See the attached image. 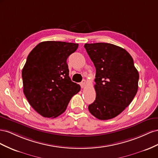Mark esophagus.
<instances>
[{
    "mask_svg": "<svg viewBox=\"0 0 158 158\" xmlns=\"http://www.w3.org/2000/svg\"><path fill=\"white\" fill-rule=\"evenodd\" d=\"M86 84H87V81L85 80V79H83V80L82 81V82L80 83L81 87L82 88H83V87H85V86H86Z\"/></svg>",
    "mask_w": 158,
    "mask_h": 158,
    "instance_id": "34e87169",
    "label": "esophagus"
}]
</instances>
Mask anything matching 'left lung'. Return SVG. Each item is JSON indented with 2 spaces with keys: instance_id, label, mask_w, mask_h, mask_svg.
<instances>
[{
  "instance_id": "obj_1",
  "label": "left lung",
  "mask_w": 158,
  "mask_h": 158,
  "mask_svg": "<svg viewBox=\"0 0 158 158\" xmlns=\"http://www.w3.org/2000/svg\"><path fill=\"white\" fill-rule=\"evenodd\" d=\"M96 68V98L89 110L99 120L120 114L133 100L138 89L139 73L126 49L109 43L85 44Z\"/></svg>"
}]
</instances>
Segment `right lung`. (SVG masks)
<instances>
[{
  "mask_svg": "<svg viewBox=\"0 0 158 158\" xmlns=\"http://www.w3.org/2000/svg\"><path fill=\"white\" fill-rule=\"evenodd\" d=\"M79 44L46 41L38 44L22 69L23 91L31 106L46 118L65 111L71 97L81 89L71 80L67 60Z\"/></svg>",
  "mask_w": 158,
  "mask_h": 158,
  "instance_id": "add662e5",
  "label": "right lung"
}]
</instances>
